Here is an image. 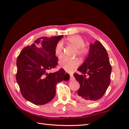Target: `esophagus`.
Segmentation results:
<instances>
[{
    "mask_svg": "<svg viewBox=\"0 0 129 129\" xmlns=\"http://www.w3.org/2000/svg\"><path fill=\"white\" fill-rule=\"evenodd\" d=\"M69 75H70V80H73V79H74V76H73V74H69Z\"/></svg>",
    "mask_w": 129,
    "mask_h": 129,
    "instance_id": "obj_1",
    "label": "esophagus"
}]
</instances>
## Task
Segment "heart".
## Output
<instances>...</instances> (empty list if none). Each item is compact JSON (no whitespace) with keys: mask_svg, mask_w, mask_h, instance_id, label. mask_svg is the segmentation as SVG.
<instances>
[{"mask_svg":"<svg viewBox=\"0 0 129 129\" xmlns=\"http://www.w3.org/2000/svg\"><path fill=\"white\" fill-rule=\"evenodd\" d=\"M68 44L74 46L76 49L77 54L80 57H84L88 53V49L84 46L85 42L83 38L79 35H73L67 37L65 39ZM63 45L61 42H58L55 47V55L60 58L62 56ZM79 65V61L77 58L74 59H68L63 58L59 62V67L64 69L67 72H72L78 67Z\"/></svg>","mask_w":129,"mask_h":129,"instance_id":"b5f03b06","label":"heart"}]
</instances>
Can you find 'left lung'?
<instances>
[{"instance_id":"1","label":"left lung","mask_w":129,"mask_h":129,"mask_svg":"<svg viewBox=\"0 0 129 129\" xmlns=\"http://www.w3.org/2000/svg\"><path fill=\"white\" fill-rule=\"evenodd\" d=\"M78 70L82 73L74 74L80 85L78 99L89 103L101 98L110 84L112 68L106 50L100 42L90 44L88 56Z\"/></svg>"}]
</instances>
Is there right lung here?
<instances>
[{"mask_svg": "<svg viewBox=\"0 0 129 129\" xmlns=\"http://www.w3.org/2000/svg\"><path fill=\"white\" fill-rule=\"evenodd\" d=\"M62 35L40 37L31 46L24 47L17 59L16 80L25 99L35 105L49 102L56 94V85L70 76L63 69L55 73L47 71L57 65L54 50Z\"/></svg>", "mask_w": 129, "mask_h": 129, "instance_id": "1", "label": "right lung"}]
</instances>
